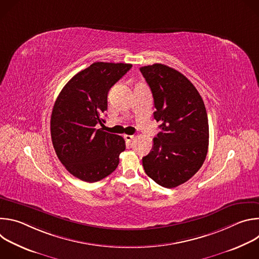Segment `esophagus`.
<instances>
[{
	"label": "esophagus",
	"instance_id": "1",
	"mask_svg": "<svg viewBox=\"0 0 259 259\" xmlns=\"http://www.w3.org/2000/svg\"><path fill=\"white\" fill-rule=\"evenodd\" d=\"M124 138H125V140H126L127 142H131L132 139L134 138V136H133V135H124Z\"/></svg>",
	"mask_w": 259,
	"mask_h": 259
}]
</instances>
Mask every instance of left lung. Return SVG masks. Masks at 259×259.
<instances>
[{
    "label": "left lung",
    "mask_w": 259,
    "mask_h": 259,
    "mask_svg": "<svg viewBox=\"0 0 259 259\" xmlns=\"http://www.w3.org/2000/svg\"><path fill=\"white\" fill-rule=\"evenodd\" d=\"M154 97V118L161 132L152 152L142 158L147 176L172 189L192 178L208 152L209 124L204 101L192 82L178 70L155 63L140 67Z\"/></svg>",
    "instance_id": "left-lung-1"
}]
</instances>
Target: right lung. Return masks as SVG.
<instances>
[{"mask_svg":"<svg viewBox=\"0 0 259 259\" xmlns=\"http://www.w3.org/2000/svg\"><path fill=\"white\" fill-rule=\"evenodd\" d=\"M131 67L94 62L66 83L54 103L50 128L55 153L65 169L83 181L96 182L113 173L126 149L122 136L95 126L104 123L109 89Z\"/></svg>","mask_w":259,"mask_h":259,"instance_id":"add662e5","label":"right lung"}]
</instances>
